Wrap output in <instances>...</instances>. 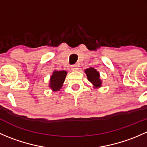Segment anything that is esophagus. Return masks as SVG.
<instances>
[{
  "label": "esophagus",
  "instance_id": "1",
  "mask_svg": "<svg viewBox=\"0 0 147 147\" xmlns=\"http://www.w3.org/2000/svg\"><path fill=\"white\" fill-rule=\"evenodd\" d=\"M78 67H79V66H78V65H72V67H71V69H72V70L73 71H76L79 69Z\"/></svg>",
  "mask_w": 147,
  "mask_h": 147
}]
</instances>
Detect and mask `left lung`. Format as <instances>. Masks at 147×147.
Listing matches in <instances>:
<instances>
[{"instance_id": "left-lung-1", "label": "left lung", "mask_w": 147, "mask_h": 147, "mask_svg": "<svg viewBox=\"0 0 147 147\" xmlns=\"http://www.w3.org/2000/svg\"><path fill=\"white\" fill-rule=\"evenodd\" d=\"M85 73L87 75V79L95 87H100L102 84V81L100 79V74L93 67L88 68L85 69Z\"/></svg>"}]
</instances>
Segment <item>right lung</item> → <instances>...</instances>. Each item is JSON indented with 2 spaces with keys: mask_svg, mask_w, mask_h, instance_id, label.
<instances>
[{
  "mask_svg": "<svg viewBox=\"0 0 147 147\" xmlns=\"http://www.w3.org/2000/svg\"><path fill=\"white\" fill-rule=\"evenodd\" d=\"M67 72L63 71H54L53 75L50 78V87L53 90V91H58L63 86L64 82Z\"/></svg>",
  "mask_w": 147,
  "mask_h": 147,
  "instance_id": "right-lung-1",
  "label": "right lung"
}]
</instances>
